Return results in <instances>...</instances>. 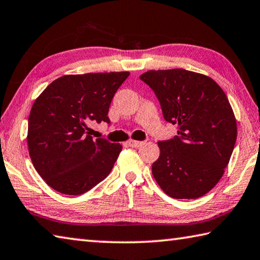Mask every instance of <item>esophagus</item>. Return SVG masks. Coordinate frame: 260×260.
<instances>
[{
    "label": "esophagus",
    "mask_w": 260,
    "mask_h": 260,
    "mask_svg": "<svg viewBox=\"0 0 260 260\" xmlns=\"http://www.w3.org/2000/svg\"><path fill=\"white\" fill-rule=\"evenodd\" d=\"M127 144H128L129 147L132 148H139L143 144V142H141V141H134V140H129L128 142H127Z\"/></svg>",
    "instance_id": "34e87169"
}]
</instances>
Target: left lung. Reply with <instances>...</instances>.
Wrapping results in <instances>:
<instances>
[{
	"label": "left lung",
	"mask_w": 260,
	"mask_h": 260,
	"mask_svg": "<svg viewBox=\"0 0 260 260\" xmlns=\"http://www.w3.org/2000/svg\"><path fill=\"white\" fill-rule=\"evenodd\" d=\"M140 79L155 91L165 120L178 125V135L158 142L153 178L170 197L199 199L221 179L235 146L230 101L213 79L183 69L152 70Z\"/></svg>",
	"instance_id": "1"
}]
</instances>
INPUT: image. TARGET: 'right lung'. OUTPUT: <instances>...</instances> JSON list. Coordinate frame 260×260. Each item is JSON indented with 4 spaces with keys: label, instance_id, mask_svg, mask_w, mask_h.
<instances>
[{
    "label": "right lung",
    "instance_id": "add662e5",
    "mask_svg": "<svg viewBox=\"0 0 260 260\" xmlns=\"http://www.w3.org/2000/svg\"><path fill=\"white\" fill-rule=\"evenodd\" d=\"M129 72L63 76L35 100L28 117L30 159L48 186L81 195L108 177L121 144L90 136V122L110 124L109 108Z\"/></svg>",
    "mask_w": 260,
    "mask_h": 260
}]
</instances>
